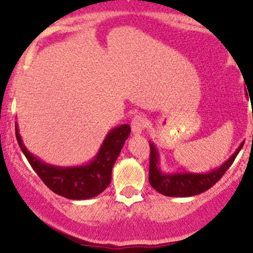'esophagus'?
<instances>
[{"instance_id": "esophagus-1", "label": "esophagus", "mask_w": 253, "mask_h": 253, "mask_svg": "<svg viewBox=\"0 0 253 253\" xmlns=\"http://www.w3.org/2000/svg\"><path fill=\"white\" fill-rule=\"evenodd\" d=\"M146 127V119L143 115H135L131 121V128L134 134H140Z\"/></svg>"}]
</instances>
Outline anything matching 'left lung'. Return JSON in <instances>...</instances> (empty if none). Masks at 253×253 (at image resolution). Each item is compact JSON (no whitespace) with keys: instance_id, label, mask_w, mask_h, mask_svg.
Returning a JSON list of instances; mask_svg holds the SVG:
<instances>
[{"instance_id":"obj_1","label":"left lung","mask_w":253,"mask_h":253,"mask_svg":"<svg viewBox=\"0 0 253 253\" xmlns=\"http://www.w3.org/2000/svg\"><path fill=\"white\" fill-rule=\"evenodd\" d=\"M253 118V114H252ZM245 141L240 144L230 156L218 168L212 169L208 173H191V171H175V173H165L160 167V152L154 143H150V169L149 182L157 192L168 197H192L203 193L211 188L222 175L227 171L235 157L243 149Z\"/></svg>"}]
</instances>
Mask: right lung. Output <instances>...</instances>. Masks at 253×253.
I'll return each mask as SVG.
<instances>
[{"mask_svg":"<svg viewBox=\"0 0 253 253\" xmlns=\"http://www.w3.org/2000/svg\"><path fill=\"white\" fill-rule=\"evenodd\" d=\"M129 133V125L115 127L108 132L98 152L90 162L74 167H59L32 155L25 146L18 124H15L16 140L33 170L52 192L73 201L93 198L108 187L112 181L113 166Z\"/></svg>","mask_w":253,"mask_h":253,"instance_id":"right-lung-1","label":"right lung"}]
</instances>
